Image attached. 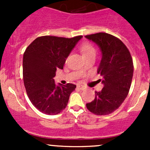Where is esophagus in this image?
I'll list each match as a JSON object with an SVG mask.
<instances>
[{"label": "esophagus", "instance_id": "34e87169", "mask_svg": "<svg viewBox=\"0 0 150 150\" xmlns=\"http://www.w3.org/2000/svg\"><path fill=\"white\" fill-rule=\"evenodd\" d=\"M78 88L79 89H81V90H84V89L86 88V86H82V85H79V86H78Z\"/></svg>", "mask_w": 150, "mask_h": 150}]
</instances>
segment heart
<instances>
[{"label":"heart","mask_w":150,"mask_h":150,"mask_svg":"<svg viewBox=\"0 0 150 150\" xmlns=\"http://www.w3.org/2000/svg\"><path fill=\"white\" fill-rule=\"evenodd\" d=\"M81 48V53H82L85 58L88 57H90V56L92 55L96 56V49H95L94 47L92 46V45H91L90 43H85L81 45V48Z\"/></svg>","instance_id":"1"}]
</instances>
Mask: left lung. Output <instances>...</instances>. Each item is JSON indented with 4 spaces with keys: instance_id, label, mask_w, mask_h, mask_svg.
Wrapping results in <instances>:
<instances>
[{
    "instance_id": "left-lung-1",
    "label": "left lung",
    "mask_w": 150,
    "mask_h": 150,
    "mask_svg": "<svg viewBox=\"0 0 150 150\" xmlns=\"http://www.w3.org/2000/svg\"><path fill=\"white\" fill-rule=\"evenodd\" d=\"M86 38L100 48L102 58L97 73L102 77L104 88L95 91V98L86 107L97 115H105L119 108L128 96L134 73L129 50L117 37L106 33L88 35Z\"/></svg>"
}]
</instances>
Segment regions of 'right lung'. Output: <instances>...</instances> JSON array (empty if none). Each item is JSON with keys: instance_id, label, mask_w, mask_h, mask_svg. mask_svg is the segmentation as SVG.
I'll list each match as a JSON object with an SVG mask.
<instances>
[{"instance_id": "right-lung-1", "label": "right lung", "mask_w": 150, "mask_h": 150, "mask_svg": "<svg viewBox=\"0 0 150 150\" xmlns=\"http://www.w3.org/2000/svg\"><path fill=\"white\" fill-rule=\"evenodd\" d=\"M82 35L72 38L46 35L33 40L23 56V81L31 103L44 114L53 115L66 108L72 83L56 86L54 78Z\"/></svg>"}]
</instances>
